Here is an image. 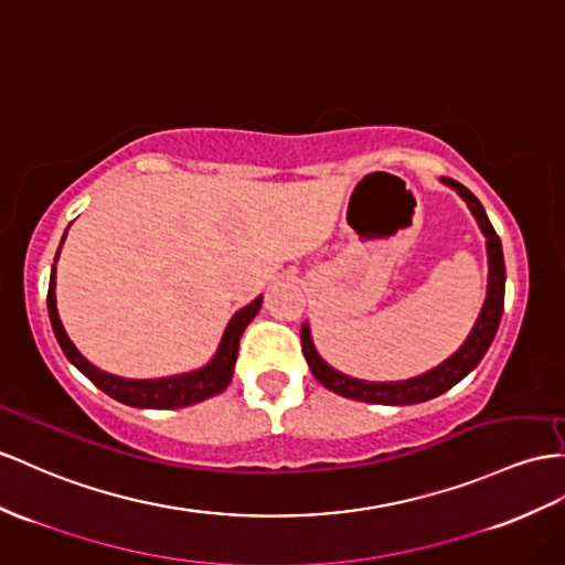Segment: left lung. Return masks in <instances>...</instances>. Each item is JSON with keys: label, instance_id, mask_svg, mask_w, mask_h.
<instances>
[{"label": "left lung", "instance_id": "1", "mask_svg": "<svg viewBox=\"0 0 565 565\" xmlns=\"http://www.w3.org/2000/svg\"><path fill=\"white\" fill-rule=\"evenodd\" d=\"M441 183L466 200V205L470 207L475 222L480 226L482 236L487 241V265H489L487 296L468 339L462 341L460 349L454 355H448L444 363L423 374H417V377L403 380V382H365V380L349 377V374L331 367L327 360L317 353L310 324L306 322L300 329L302 355H306L308 367L312 370L315 380L322 386H327L329 392H334L343 398H353V401L382 403V406H413V403H425L429 398H437L444 392H448V388L456 386L462 377H468V374L480 365V360L489 351L491 341H494L501 315H503V294H505V265H503L501 241L497 236L494 226L489 222L482 202L477 200L466 185L454 179H441Z\"/></svg>", "mask_w": 565, "mask_h": 565}]
</instances>
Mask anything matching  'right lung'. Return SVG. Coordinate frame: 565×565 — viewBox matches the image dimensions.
Masks as SVG:
<instances>
[{"mask_svg":"<svg viewBox=\"0 0 565 565\" xmlns=\"http://www.w3.org/2000/svg\"><path fill=\"white\" fill-rule=\"evenodd\" d=\"M66 231L62 236L60 250H56V255H54V265H52V274H50V291H47V310H50V322L54 329V337H56V341H60L68 363L74 365L78 372H83L85 377H88L97 388H103L107 396L124 403V406H134V408L173 411V408L193 406V403L207 401L216 394H222L224 388L231 384V377H234L241 337H243L245 327L255 320L259 308H263V296H257L253 302H248V306L241 308L234 317H231L214 355L202 367L191 370V372H181V374H171V377H157V380L119 377V374H111V372H105L97 365H93L90 360L76 349V343L68 339L66 329L60 320V310H56V259H60Z\"/></svg>","mask_w":565,"mask_h":565,"instance_id":"1","label":"right lung"}]
</instances>
